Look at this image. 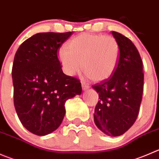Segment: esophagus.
I'll use <instances>...</instances> for the list:
<instances>
[{"label": "esophagus", "instance_id": "34e87169", "mask_svg": "<svg viewBox=\"0 0 159 159\" xmlns=\"http://www.w3.org/2000/svg\"><path fill=\"white\" fill-rule=\"evenodd\" d=\"M81 87H82V89L84 91L88 90V89H89V84H87L86 83H84V82H81Z\"/></svg>", "mask_w": 159, "mask_h": 159}]
</instances>
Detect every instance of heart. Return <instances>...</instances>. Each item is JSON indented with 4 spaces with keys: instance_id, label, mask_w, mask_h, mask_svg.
I'll return each mask as SVG.
<instances>
[{
    "instance_id": "heart-1",
    "label": "heart",
    "mask_w": 159,
    "mask_h": 159,
    "mask_svg": "<svg viewBox=\"0 0 159 159\" xmlns=\"http://www.w3.org/2000/svg\"><path fill=\"white\" fill-rule=\"evenodd\" d=\"M64 72L73 76L81 70L99 82L112 75L120 57V46L110 35L82 33L70 39L57 53Z\"/></svg>"
}]
</instances>
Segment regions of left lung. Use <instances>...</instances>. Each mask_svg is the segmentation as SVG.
Returning a JSON list of instances; mask_svg holds the SVG:
<instances>
[{
  "label": "left lung",
  "mask_w": 159,
  "mask_h": 159,
  "mask_svg": "<svg viewBox=\"0 0 159 159\" xmlns=\"http://www.w3.org/2000/svg\"><path fill=\"white\" fill-rule=\"evenodd\" d=\"M112 35L120 46V57L113 75L92 86L99 101L94 122L108 136L125 133L134 124L143 95L144 74L139 52L130 39L116 32Z\"/></svg>",
  "instance_id": "left-lung-1"
}]
</instances>
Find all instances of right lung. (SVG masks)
I'll list each match as a JSON object with an SVG mask.
<instances>
[{
  "label": "right lung",
  "mask_w": 159,
  "mask_h": 159,
  "mask_svg": "<svg viewBox=\"0 0 159 159\" xmlns=\"http://www.w3.org/2000/svg\"><path fill=\"white\" fill-rule=\"evenodd\" d=\"M72 32H41L23 42L12 67L14 104L29 131L44 136L56 130L65 115V102L82 92L79 80L64 75L57 50Z\"/></svg>",
  "instance_id": "add662e5"
}]
</instances>
